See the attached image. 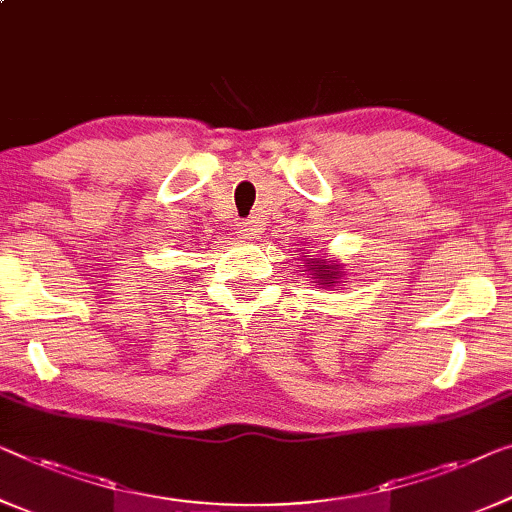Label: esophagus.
<instances>
[{"label": "esophagus", "instance_id": "esophagus-1", "mask_svg": "<svg viewBox=\"0 0 512 512\" xmlns=\"http://www.w3.org/2000/svg\"><path fill=\"white\" fill-rule=\"evenodd\" d=\"M255 232H257V225L253 220H243V223H239V232L236 234H239L241 239H253Z\"/></svg>", "mask_w": 512, "mask_h": 512}]
</instances>
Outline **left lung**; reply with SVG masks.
Masks as SVG:
<instances>
[{"label": "left lung", "mask_w": 512, "mask_h": 512, "mask_svg": "<svg viewBox=\"0 0 512 512\" xmlns=\"http://www.w3.org/2000/svg\"><path fill=\"white\" fill-rule=\"evenodd\" d=\"M312 266H317V269L322 271V273H317V276H322V278H324V285H331L329 280H331V278H335V276H338V271H331V266L326 264V262H324V264H317V262H315V264H312ZM326 268H329L330 271L326 272Z\"/></svg>", "instance_id": "8db88e82"}]
</instances>
